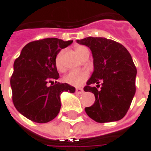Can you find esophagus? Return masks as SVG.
I'll return each instance as SVG.
<instances>
[{"mask_svg":"<svg viewBox=\"0 0 151 151\" xmlns=\"http://www.w3.org/2000/svg\"><path fill=\"white\" fill-rule=\"evenodd\" d=\"M76 93L77 94H79V95H81V94H82L83 92H84V91H83V89L82 88H77L76 89Z\"/></svg>","mask_w":151,"mask_h":151,"instance_id":"esophagus-1","label":"esophagus"}]
</instances>
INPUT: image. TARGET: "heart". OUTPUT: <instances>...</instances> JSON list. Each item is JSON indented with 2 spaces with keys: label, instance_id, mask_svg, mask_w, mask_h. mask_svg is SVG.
<instances>
[{
  "label": "heart",
  "instance_id": "heart-1",
  "mask_svg": "<svg viewBox=\"0 0 151 151\" xmlns=\"http://www.w3.org/2000/svg\"><path fill=\"white\" fill-rule=\"evenodd\" d=\"M75 50L77 54L81 58L85 53L89 52L87 47L82 46V45L76 46ZM62 56L63 51H60L59 52L57 53L56 59H55V65H56V69L60 72L65 71V67L62 62ZM88 78L89 73L86 70H73V71H70L68 74H66L64 77L63 80L69 85L73 86H80L88 79Z\"/></svg>",
  "mask_w": 151,
  "mask_h": 151
}]
</instances>
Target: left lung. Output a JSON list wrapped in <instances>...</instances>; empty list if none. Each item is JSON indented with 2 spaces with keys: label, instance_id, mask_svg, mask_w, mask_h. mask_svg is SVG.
<instances>
[{
  "label": "left lung",
  "instance_id": "obj_1",
  "mask_svg": "<svg viewBox=\"0 0 151 151\" xmlns=\"http://www.w3.org/2000/svg\"><path fill=\"white\" fill-rule=\"evenodd\" d=\"M77 43L90 47L94 59V72L84 91L93 93L95 101L86 112L99 123L122 119L136 92L137 69L130 53L122 44L106 38L87 37Z\"/></svg>",
  "mask_w": 151,
  "mask_h": 151
}]
</instances>
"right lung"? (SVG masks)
Returning <instances> with one entry per match:
<instances>
[{"label":"right lung","instance_id":"1","mask_svg":"<svg viewBox=\"0 0 151 151\" xmlns=\"http://www.w3.org/2000/svg\"><path fill=\"white\" fill-rule=\"evenodd\" d=\"M73 43L47 38L27 43L14 63L10 78L14 105L22 115L36 123H47L58 115L60 95L75 88L56 82L59 73L55 59L60 49Z\"/></svg>","mask_w":151,"mask_h":151}]
</instances>
